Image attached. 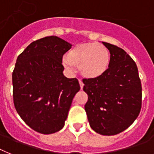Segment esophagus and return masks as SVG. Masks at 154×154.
I'll return each mask as SVG.
<instances>
[{"instance_id":"obj_1","label":"esophagus","mask_w":154,"mask_h":154,"mask_svg":"<svg viewBox=\"0 0 154 154\" xmlns=\"http://www.w3.org/2000/svg\"><path fill=\"white\" fill-rule=\"evenodd\" d=\"M79 84H80V87H81V89H82L84 87V83L82 82V81H81V80H79Z\"/></svg>"}]
</instances>
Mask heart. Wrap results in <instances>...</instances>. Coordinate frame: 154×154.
Wrapping results in <instances>:
<instances>
[{
    "label": "heart",
    "mask_w": 154,
    "mask_h": 154,
    "mask_svg": "<svg viewBox=\"0 0 154 154\" xmlns=\"http://www.w3.org/2000/svg\"><path fill=\"white\" fill-rule=\"evenodd\" d=\"M111 53L104 45L98 42H85L76 45L63 57L62 64L69 70L77 66L81 74L88 79L102 77L109 69Z\"/></svg>",
    "instance_id": "heart-1"
}]
</instances>
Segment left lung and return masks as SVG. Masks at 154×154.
Listing matches in <instances>:
<instances>
[{
    "label": "left lung",
    "instance_id": "8db88e82",
    "mask_svg": "<svg viewBox=\"0 0 154 154\" xmlns=\"http://www.w3.org/2000/svg\"><path fill=\"white\" fill-rule=\"evenodd\" d=\"M111 53L109 69L96 79H84L88 94L85 105L91 128L102 135H115L128 128L142 107V85L137 65L127 52L102 42Z\"/></svg>",
    "mask_w": 154,
    "mask_h": 154
}]
</instances>
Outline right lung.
I'll return each instance as SVG.
<instances>
[{
  "instance_id": "obj_1",
  "label": "right lung",
  "mask_w": 154,
  "mask_h": 154,
  "mask_svg": "<svg viewBox=\"0 0 154 154\" xmlns=\"http://www.w3.org/2000/svg\"><path fill=\"white\" fill-rule=\"evenodd\" d=\"M72 47L57 36L34 41L18 56L12 73L13 101L17 113L32 129L43 134L63 128L77 78L63 74L62 56Z\"/></svg>"
}]
</instances>
